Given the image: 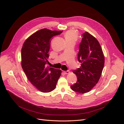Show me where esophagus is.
Instances as JSON below:
<instances>
[{"label": "esophagus", "mask_w": 124, "mask_h": 124, "mask_svg": "<svg viewBox=\"0 0 124 124\" xmlns=\"http://www.w3.org/2000/svg\"><path fill=\"white\" fill-rule=\"evenodd\" d=\"M63 73L66 74H69L70 73V71H63Z\"/></svg>", "instance_id": "obj_1"}]
</instances>
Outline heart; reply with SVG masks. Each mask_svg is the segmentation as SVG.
<instances>
[{
    "label": "heart",
    "instance_id": "1",
    "mask_svg": "<svg viewBox=\"0 0 124 124\" xmlns=\"http://www.w3.org/2000/svg\"><path fill=\"white\" fill-rule=\"evenodd\" d=\"M66 40H74L76 41L78 38V35L76 31L73 30H70L67 31L65 34Z\"/></svg>",
    "mask_w": 124,
    "mask_h": 124
}]
</instances>
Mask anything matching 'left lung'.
Listing matches in <instances>:
<instances>
[{
  "label": "left lung",
  "instance_id": "left-lung-1",
  "mask_svg": "<svg viewBox=\"0 0 124 124\" xmlns=\"http://www.w3.org/2000/svg\"><path fill=\"white\" fill-rule=\"evenodd\" d=\"M78 58L81 65L73 71L78 81L71 86V88L84 93L89 92L98 83L104 65L103 53L98 41L88 32L83 34Z\"/></svg>",
  "mask_w": 124,
  "mask_h": 124
}]
</instances>
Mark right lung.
Wrapping results in <instances>:
<instances>
[{"label": "right lung", "instance_id": "add662e5", "mask_svg": "<svg viewBox=\"0 0 124 124\" xmlns=\"http://www.w3.org/2000/svg\"><path fill=\"white\" fill-rule=\"evenodd\" d=\"M62 31L43 28L25 40L21 50V65L28 80L39 91L52 92L55 88L62 70L46 66L51 39Z\"/></svg>", "mask_w": 124, "mask_h": 124}]
</instances>
